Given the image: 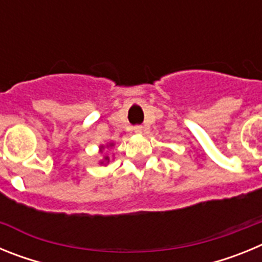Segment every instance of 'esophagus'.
Returning <instances> with one entry per match:
<instances>
[{
    "label": "esophagus",
    "instance_id": "esophagus-1",
    "mask_svg": "<svg viewBox=\"0 0 262 262\" xmlns=\"http://www.w3.org/2000/svg\"><path fill=\"white\" fill-rule=\"evenodd\" d=\"M134 129H135L136 134H142L143 133V127L142 126H135V127H134Z\"/></svg>",
    "mask_w": 262,
    "mask_h": 262
}]
</instances>
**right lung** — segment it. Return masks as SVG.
Returning a JSON list of instances; mask_svg holds the SVG:
<instances>
[{
    "label": "right lung",
    "instance_id": "add662e5",
    "mask_svg": "<svg viewBox=\"0 0 262 262\" xmlns=\"http://www.w3.org/2000/svg\"><path fill=\"white\" fill-rule=\"evenodd\" d=\"M106 160H108V157H106Z\"/></svg>",
    "mask_w": 262,
    "mask_h": 262
}]
</instances>
